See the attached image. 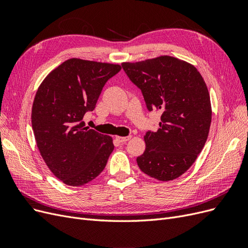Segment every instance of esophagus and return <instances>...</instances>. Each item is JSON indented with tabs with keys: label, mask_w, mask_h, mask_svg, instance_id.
<instances>
[{
	"label": "esophagus",
	"mask_w": 248,
	"mask_h": 248,
	"mask_svg": "<svg viewBox=\"0 0 248 248\" xmlns=\"http://www.w3.org/2000/svg\"><path fill=\"white\" fill-rule=\"evenodd\" d=\"M131 139V136H127V137H118L117 140H119V142H121V144H125L127 140H129Z\"/></svg>",
	"instance_id": "1"
}]
</instances>
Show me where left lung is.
Instances as JSON below:
<instances>
[{
    "instance_id": "1",
    "label": "left lung",
    "mask_w": 248,
    "mask_h": 248,
    "mask_svg": "<svg viewBox=\"0 0 248 248\" xmlns=\"http://www.w3.org/2000/svg\"><path fill=\"white\" fill-rule=\"evenodd\" d=\"M122 68L148 110L161 112L158 130L145 134L138 166L159 181L174 180L192 166L208 138L212 111L205 81L196 67L169 56L123 63Z\"/></svg>"
}]
</instances>
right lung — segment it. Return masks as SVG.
Segmentation results:
<instances>
[{"mask_svg": "<svg viewBox=\"0 0 248 248\" xmlns=\"http://www.w3.org/2000/svg\"><path fill=\"white\" fill-rule=\"evenodd\" d=\"M120 70L116 64L70 59L37 90L32 108L37 147L52 174L67 185H85L107 166L115 148L111 138L85 127L82 119Z\"/></svg>", "mask_w": 248, "mask_h": 248, "instance_id": "right-lung-1", "label": "right lung"}]
</instances>
